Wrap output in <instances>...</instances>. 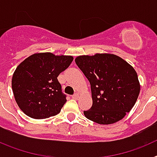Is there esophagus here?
Instances as JSON below:
<instances>
[{
  "label": "esophagus",
  "instance_id": "obj_1",
  "mask_svg": "<svg viewBox=\"0 0 157 157\" xmlns=\"http://www.w3.org/2000/svg\"><path fill=\"white\" fill-rule=\"evenodd\" d=\"M72 98L75 100H78V98H79V94H78V93H76V94H75L74 95L72 96Z\"/></svg>",
  "mask_w": 157,
  "mask_h": 157
}]
</instances>
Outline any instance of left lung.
<instances>
[{"label": "left lung", "mask_w": 157, "mask_h": 157, "mask_svg": "<svg viewBox=\"0 0 157 157\" xmlns=\"http://www.w3.org/2000/svg\"><path fill=\"white\" fill-rule=\"evenodd\" d=\"M75 63L90 83L93 105L84 115L98 124H112L130 112L140 94L138 74L123 58L111 53L82 55Z\"/></svg>", "instance_id": "8db88e82"}]
</instances>
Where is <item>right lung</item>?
<instances>
[{
	"label": "right lung",
	"instance_id": "right-lung-1",
	"mask_svg": "<svg viewBox=\"0 0 157 157\" xmlns=\"http://www.w3.org/2000/svg\"><path fill=\"white\" fill-rule=\"evenodd\" d=\"M74 57L37 52L19 63L12 75V88L18 106L37 120L57 115L66 103L57 77Z\"/></svg>",
	"mask_w": 157,
	"mask_h": 157
}]
</instances>
